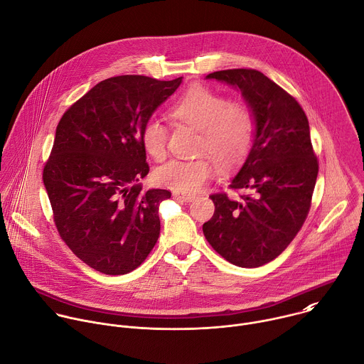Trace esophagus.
Wrapping results in <instances>:
<instances>
[{"instance_id":"1","label":"esophagus","mask_w":364,"mask_h":364,"mask_svg":"<svg viewBox=\"0 0 364 364\" xmlns=\"http://www.w3.org/2000/svg\"><path fill=\"white\" fill-rule=\"evenodd\" d=\"M173 196L181 201H191L196 196L191 194V193H181V191H174Z\"/></svg>"}]
</instances>
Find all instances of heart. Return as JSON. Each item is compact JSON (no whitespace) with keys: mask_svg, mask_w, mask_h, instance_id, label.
Instances as JSON below:
<instances>
[{"mask_svg":"<svg viewBox=\"0 0 364 364\" xmlns=\"http://www.w3.org/2000/svg\"><path fill=\"white\" fill-rule=\"evenodd\" d=\"M176 121L198 130L196 151L208 154L224 168L243 160L255 141L256 118L249 105L230 101L224 94L197 84L190 87L170 108ZM143 149L154 160L167 154L168 129L157 115L149 117L140 133ZM214 164L208 157L170 160L154 173L157 184L181 193L200 190L213 176Z\"/></svg>","mask_w":364,"mask_h":364,"instance_id":"obj_1","label":"heart"}]
</instances>
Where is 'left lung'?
<instances>
[{
  "instance_id": "1",
  "label": "left lung",
  "mask_w": 364,
  "mask_h": 364,
  "mask_svg": "<svg viewBox=\"0 0 364 364\" xmlns=\"http://www.w3.org/2000/svg\"><path fill=\"white\" fill-rule=\"evenodd\" d=\"M240 88L256 118L252 151L230 181L238 197L214 193L203 224L210 246L238 267H260L291 243L304 224L318 173L309 119L297 100L253 68L207 75Z\"/></svg>"
}]
</instances>
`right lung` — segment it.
I'll return each mask as SVG.
<instances>
[{
    "label": "right lung",
    "instance_id": "add662e5",
    "mask_svg": "<svg viewBox=\"0 0 364 364\" xmlns=\"http://www.w3.org/2000/svg\"><path fill=\"white\" fill-rule=\"evenodd\" d=\"M181 84L117 75L94 85L61 117L43 180L60 237L91 269L136 270L160 235L159 205L171 191H143L144 121Z\"/></svg>",
    "mask_w": 364,
    "mask_h": 364
}]
</instances>
